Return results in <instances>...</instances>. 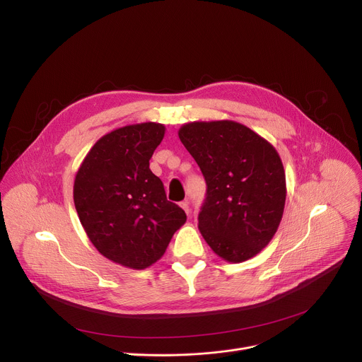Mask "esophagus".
<instances>
[{
  "label": "esophagus",
  "instance_id": "34e87169",
  "mask_svg": "<svg viewBox=\"0 0 362 362\" xmlns=\"http://www.w3.org/2000/svg\"><path fill=\"white\" fill-rule=\"evenodd\" d=\"M180 206L183 208V211L189 215V212H190V209H189V204H187V201H183V202H180Z\"/></svg>",
  "mask_w": 362,
  "mask_h": 362
}]
</instances>
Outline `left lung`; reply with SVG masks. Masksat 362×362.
Instances as JSON below:
<instances>
[{
  "mask_svg": "<svg viewBox=\"0 0 362 362\" xmlns=\"http://www.w3.org/2000/svg\"><path fill=\"white\" fill-rule=\"evenodd\" d=\"M179 138L206 182L198 215L205 242L227 262L256 256L275 235L284 214L286 186L279 154L233 120L190 122L179 129Z\"/></svg>",
  "mask_w": 362,
  "mask_h": 362,
  "instance_id": "left-lung-1",
  "label": "left lung"
}]
</instances>
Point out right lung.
Returning a JSON list of instances; mask_svg holds the SVG:
<instances>
[{
	"label": "right lung",
	"mask_w": 362,
	"mask_h": 362,
	"mask_svg": "<svg viewBox=\"0 0 362 362\" xmlns=\"http://www.w3.org/2000/svg\"><path fill=\"white\" fill-rule=\"evenodd\" d=\"M164 131L156 122L115 129L94 144L76 175L74 205L90 242L131 269L156 263L186 221L150 170Z\"/></svg>",
	"instance_id": "add662e5"
}]
</instances>
